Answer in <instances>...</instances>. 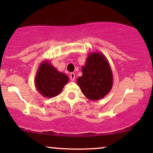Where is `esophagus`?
<instances>
[{"label": "esophagus", "instance_id": "34e87169", "mask_svg": "<svg viewBox=\"0 0 153 153\" xmlns=\"http://www.w3.org/2000/svg\"><path fill=\"white\" fill-rule=\"evenodd\" d=\"M70 81H74L75 80V74L74 73L72 72L71 74H70Z\"/></svg>", "mask_w": 153, "mask_h": 153}]
</instances>
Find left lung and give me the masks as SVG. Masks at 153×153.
I'll return each mask as SVG.
<instances>
[{"instance_id":"8db88e82","label":"left lung","mask_w":153,"mask_h":153,"mask_svg":"<svg viewBox=\"0 0 153 153\" xmlns=\"http://www.w3.org/2000/svg\"><path fill=\"white\" fill-rule=\"evenodd\" d=\"M82 76L76 79L83 95L88 100H99L107 95L113 85V74L109 62L100 52L90 53Z\"/></svg>"}]
</instances>
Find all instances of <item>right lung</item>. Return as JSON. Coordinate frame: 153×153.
<instances>
[{"mask_svg": "<svg viewBox=\"0 0 153 153\" xmlns=\"http://www.w3.org/2000/svg\"><path fill=\"white\" fill-rule=\"evenodd\" d=\"M68 81L65 74L58 72L49 60H45L41 62L37 71L35 84L43 97L50 98L59 95Z\"/></svg>", "mask_w": 153, "mask_h": 153, "instance_id": "right-lung-1", "label": "right lung"}]
</instances>
